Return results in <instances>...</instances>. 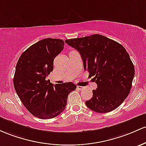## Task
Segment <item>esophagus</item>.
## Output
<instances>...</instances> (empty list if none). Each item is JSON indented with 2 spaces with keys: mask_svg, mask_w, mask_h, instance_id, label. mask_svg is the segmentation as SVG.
<instances>
[{
  "mask_svg": "<svg viewBox=\"0 0 146 146\" xmlns=\"http://www.w3.org/2000/svg\"><path fill=\"white\" fill-rule=\"evenodd\" d=\"M77 89L79 90H82L84 89V87H82V86H77Z\"/></svg>",
  "mask_w": 146,
  "mask_h": 146,
  "instance_id": "34e87169",
  "label": "esophagus"
}]
</instances>
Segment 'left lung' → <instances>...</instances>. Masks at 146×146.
Instances as JSON below:
<instances>
[{
  "label": "left lung",
  "instance_id": "obj_1",
  "mask_svg": "<svg viewBox=\"0 0 146 146\" xmlns=\"http://www.w3.org/2000/svg\"><path fill=\"white\" fill-rule=\"evenodd\" d=\"M65 42L78 50L83 68L97 84L93 96L86 101L88 108L106 113L117 108L130 93L135 67L119 42L100 34L68 39Z\"/></svg>",
  "mask_w": 146,
  "mask_h": 146
}]
</instances>
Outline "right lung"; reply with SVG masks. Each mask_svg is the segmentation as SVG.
Here are the masks:
<instances>
[{
  "instance_id": "right-lung-1",
  "label": "right lung",
  "mask_w": 146,
  "mask_h": 146,
  "mask_svg": "<svg viewBox=\"0 0 146 146\" xmlns=\"http://www.w3.org/2000/svg\"><path fill=\"white\" fill-rule=\"evenodd\" d=\"M63 48L61 39H42L27 49L16 64L15 90L27 110L39 119L60 114L65 108L68 94L76 88L72 82L54 86L45 79L53 71L54 59Z\"/></svg>"
}]
</instances>
